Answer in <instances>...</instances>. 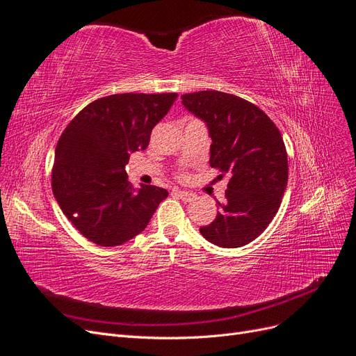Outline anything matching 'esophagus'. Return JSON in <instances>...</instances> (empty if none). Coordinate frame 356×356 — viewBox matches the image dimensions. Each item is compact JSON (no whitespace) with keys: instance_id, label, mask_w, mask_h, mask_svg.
I'll return each instance as SVG.
<instances>
[{"instance_id":"34e87169","label":"esophagus","mask_w":356,"mask_h":356,"mask_svg":"<svg viewBox=\"0 0 356 356\" xmlns=\"http://www.w3.org/2000/svg\"><path fill=\"white\" fill-rule=\"evenodd\" d=\"M174 195H175V196H178V197H179V199H182V200H186V202H191V200H195V199H196V195H195V193L186 191V190H179V188H175V190H174Z\"/></svg>"}]
</instances>
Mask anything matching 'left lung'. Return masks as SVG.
<instances>
[{
  "instance_id": "8db88e82",
  "label": "left lung",
  "mask_w": 356,
  "mask_h": 356,
  "mask_svg": "<svg viewBox=\"0 0 356 356\" xmlns=\"http://www.w3.org/2000/svg\"><path fill=\"white\" fill-rule=\"evenodd\" d=\"M181 99L208 127L209 165L230 174L217 218L200 227V233L221 248L248 245L267 229L281 207L288 182L282 135L266 113L239 96L202 90Z\"/></svg>"
}]
</instances>
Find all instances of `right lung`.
I'll list each match as a JSON object with an SVG mask.
<instances>
[{
	"mask_svg": "<svg viewBox=\"0 0 356 356\" xmlns=\"http://www.w3.org/2000/svg\"><path fill=\"white\" fill-rule=\"evenodd\" d=\"M177 93H118L89 104L60 135L51 190L62 212L86 239L118 246L144 232L168 191L134 188L126 165L145 149L153 127Z\"/></svg>",
	"mask_w": 356,
	"mask_h": 356,
	"instance_id": "1",
	"label": "right lung"
}]
</instances>
